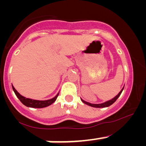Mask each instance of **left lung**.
<instances>
[{
	"label": "left lung",
	"mask_w": 146,
	"mask_h": 146,
	"mask_svg": "<svg viewBox=\"0 0 146 146\" xmlns=\"http://www.w3.org/2000/svg\"><path fill=\"white\" fill-rule=\"evenodd\" d=\"M123 88L121 90V92H119L118 95H117V96L115 97V98H113L112 100H110V101L106 102H104V103H102V104H91V103L87 102L82 100H82V102H83V103H85V104H88V105H89V106H91V107H97V108H101V107H109V106L111 105V104H112L114 102H115V101L117 100V99H118V98H119V96H120L121 94V92H122V91H123Z\"/></svg>",
	"instance_id": "obj_1"
}]
</instances>
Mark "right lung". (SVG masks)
Listing matches in <instances>:
<instances>
[{
  "label": "right lung",
  "instance_id": "obj_1",
  "mask_svg": "<svg viewBox=\"0 0 146 146\" xmlns=\"http://www.w3.org/2000/svg\"><path fill=\"white\" fill-rule=\"evenodd\" d=\"M13 87V90L14 91L15 94L16 95V96L18 98V99L20 100V102L23 103L24 105L27 106L29 107H32V108H43V107H46L47 106H49L50 104H53L54 102L56 100L57 97H58V94L55 97V98H52L51 100H45V101H39V100H31L28 99V98H25V97L22 96L21 95H20L18 92L15 89L14 87L12 85Z\"/></svg>",
  "mask_w": 146,
  "mask_h": 146
}]
</instances>
